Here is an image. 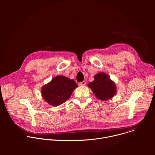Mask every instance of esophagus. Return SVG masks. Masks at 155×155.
I'll list each match as a JSON object with an SVG mask.
<instances>
[{
    "label": "esophagus",
    "instance_id": "1",
    "mask_svg": "<svg viewBox=\"0 0 155 155\" xmlns=\"http://www.w3.org/2000/svg\"><path fill=\"white\" fill-rule=\"evenodd\" d=\"M85 84H86V81H82V82L79 83V85H80V86H84V85H85Z\"/></svg>",
    "mask_w": 155,
    "mask_h": 155
}]
</instances>
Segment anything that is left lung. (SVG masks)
Returning <instances> with one entry per match:
<instances>
[{"label": "left lung", "instance_id": "left-lung-1", "mask_svg": "<svg viewBox=\"0 0 155 155\" xmlns=\"http://www.w3.org/2000/svg\"><path fill=\"white\" fill-rule=\"evenodd\" d=\"M95 96L102 101L114 97L116 93V86L105 73H99L94 76V80L88 84Z\"/></svg>", "mask_w": 155, "mask_h": 155}]
</instances>
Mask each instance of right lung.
Wrapping results in <instances>:
<instances>
[{"label": "right lung", "instance_id": "obj_1", "mask_svg": "<svg viewBox=\"0 0 155 155\" xmlns=\"http://www.w3.org/2000/svg\"><path fill=\"white\" fill-rule=\"evenodd\" d=\"M77 86L73 80L64 76H57L42 87L41 94L49 104L58 106L68 100Z\"/></svg>", "mask_w": 155, "mask_h": 155}]
</instances>
